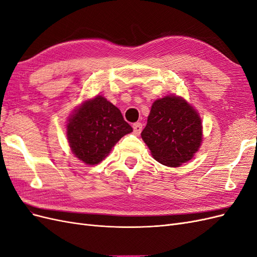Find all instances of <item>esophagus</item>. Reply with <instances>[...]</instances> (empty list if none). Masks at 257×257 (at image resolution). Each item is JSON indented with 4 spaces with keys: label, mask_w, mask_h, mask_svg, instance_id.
<instances>
[{
    "label": "esophagus",
    "mask_w": 257,
    "mask_h": 257,
    "mask_svg": "<svg viewBox=\"0 0 257 257\" xmlns=\"http://www.w3.org/2000/svg\"><path fill=\"white\" fill-rule=\"evenodd\" d=\"M133 128H134V133L135 134H141V132L143 131V124L142 123H134L133 124Z\"/></svg>",
    "instance_id": "esophagus-1"
}]
</instances>
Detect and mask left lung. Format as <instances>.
I'll use <instances>...</instances> for the list:
<instances>
[{"mask_svg":"<svg viewBox=\"0 0 257 257\" xmlns=\"http://www.w3.org/2000/svg\"><path fill=\"white\" fill-rule=\"evenodd\" d=\"M201 137L198 113L183 98L176 96L155 100L142 132L154 160L170 167L190 161L198 151Z\"/></svg>","mask_w":257,"mask_h":257,"instance_id":"obj_1","label":"left lung"}]
</instances>
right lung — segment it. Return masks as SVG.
I'll list each match as a JSON object with an SVG mask.
<instances>
[{
	"label": "right lung",
	"instance_id": "1",
	"mask_svg": "<svg viewBox=\"0 0 257 257\" xmlns=\"http://www.w3.org/2000/svg\"><path fill=\"white\" fill-rule=\"evenodd\" d=\"M132 131L118 108L98 95L82 104L69 118L67 139L77 158L85 164L95 165Z\"/></svg>",
	"mask_w": 257,
	"mask_h": 257
}]
</instances>
